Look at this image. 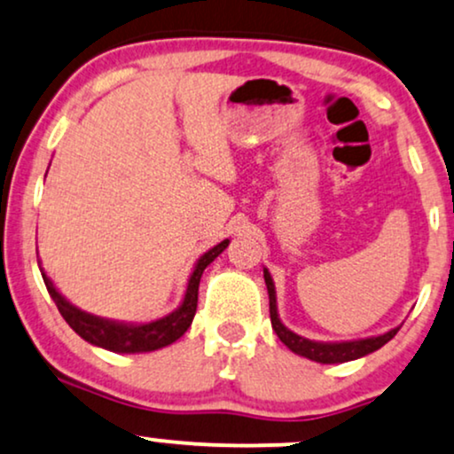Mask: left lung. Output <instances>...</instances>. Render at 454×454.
I'll list each match as a JSON object with an SVG mask.
<instances>
[{
	"instance_id": "obj_1",
	"label": "left lung",
	"mask_w": 454,
	"mask_h": 454,
	"mask_svg": "<svg viewBox=\"0 0 454 454\" xmlns=\"http://www.w3.org/2000/svg\"><path fill=\"white\" fill-rule=\"evenodd\" d=\"M264 281L266 287H269V300H270V324L275 334L279 336V340L286 345L289 351H294L300 357H307L310 362L317 364H345L353 362V359L365 357V355L379 351L380 347L387 345L393 336L400 332L402 325L393 327V330L385 332V334L370 336V338H357V340H340V342H324V340H310V338H304L292 332L289 327L283 324L279 310H277V292L275 283H272V277L269 269H264Z\"/></svg>"
}]
</instances>
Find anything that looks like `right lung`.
Here are the masks:
<instances>
[{"label": "right lung", "mask_w": 454, "mask_h": 454, "mask_svg": "<svg viewBox=\"0 0 454 454\" xmlns=\"http://www.w3.org/2000/svg\"><path fill=\"white\" fill-rule=\"evenodd\" d=\"M228 239H223L222 243H217L215 247L205 251L199 260H196L192 275L188 279V287H185L184 300L173 313L156 321H147V324H127V321H114L106 319V317H97L86 313L71 304L67 298L54 287L51 277L42 270V279L46 283L48 294L57 304L59 313L63 315V319L67 321L71 330L75 332L80 338H84L90 345L107 348L114 353H150L158 351V348L173 345L177 338H182L192 324L194 313H196V302H199V283L203 277V270L211 264L223 249L228 247ZM40 264V262H37Z\"/></svg>", "instance_id": "right-lung-1"}]
</instances>
